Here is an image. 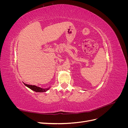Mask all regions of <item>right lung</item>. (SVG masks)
I'll list each match as a JSON object with an SVG mask.
<instances>
[{"label":"right lung","instance_id":"right-lung-1","mask_svg":"<svg viewBox=\"0 0 128 128\" xmlns=\"http://www.w3.org/2000/svg\"><path fill=\"white\" fill-rule=\"evenodd\" d=\"M26 86L27 87H28L30 88L31 90H32L35 92H46L47 90H48L49 88H40L38 86H32V85H29V84H26L24 83Z\"/></svg>","mask_w":128,"mask_h":128}]
</instances>
